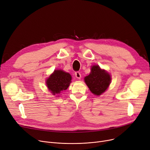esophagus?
<instances>
[{
  "instance_id": "obj_1",
  "label": "esophagus",
  "mask_w": 150,
  "mask_h": 150,
  "mask_svg": "<svg viewBox=\"0 0 150 150\" xmlns=\"http://www.w3.org/2000/svg\"><path fill=\"white\" fill-rule=\"evenodd\" d=\"M75 76H76V78H78V79H80V78H81V73L79 72H76L75 73Z\"/></svg>"
}]
</instances>
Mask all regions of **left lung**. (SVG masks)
Returning a JSON list of instances; mask_svg holds the SVG:
<instances>
[{"instance_id":"1","label":"left lung","mask_w":150,"mask_h":150,"mask_svg":"<svg viewBox=\"0 0 150 150\" xmlns=\"http://www.w3.org/2000/svg\"><path fill=\"white\" fill-rule=\"evenodd\" d=\"M84 80L92 93L99 96L108 88L111 78L110 75L101 69L99 66L94 65L91 67L90 74L84 78Z\"/></svg>"}]
</instances>
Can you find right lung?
Wrapping results in <instances>:
<instances>
[{
  "instance_id": "right-lung-1",
  "label": "right lung",
  "mask_w": 150,
  "mask_h": 150,
  "mask_svg": "<svg viewBox=\"0 0 150 150\" xmlns=\"http://www.w3.org/2000/svg\"><path fill=\"white\" fill-rule=\"evenodd\" d=\"M71 79L72 77L69 73L56 70L47 79V86L52 94H58L68 88Z\"/></svg>"
}]
</instances>
